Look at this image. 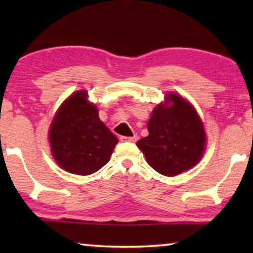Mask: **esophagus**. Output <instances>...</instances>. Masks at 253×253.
Segmentation results:
<instances>
[{
    "label": "esophagus",
    "instance_id": "34e87169",
    "mask_svg": "<svg viewBox=\"0 0 253 253\" xmlns=\"http://www.w3.org/2000/svg\"><path fill=\"white\" fill-rule=\"evenodd\" d=\"M121 141H130V143H134V141H137L138 137L134 134V136H131V137H126V136H122L120 138Z\"/></svg>",
    "mask_w": 253,
    "mask_h": 253
}]
</instances>
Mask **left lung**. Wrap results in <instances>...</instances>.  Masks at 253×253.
<instances>
[{
    "label": "left lung",
    "instance_id": "left-lung-1",
    "mask_svg": "<svg viewBox=\"0 0 253 253\" xmlns=\"http://www.w3.org/2000/svg\"><path fill=\"white\" fill-rule=\"evenodd\" d=\"M148 136L137 141L147 164L165 176L191 169L202 159L206 133L191 103L176 93H167L147 123Z\"/></svg>",
    "mask_w": 253,
    "mask_h": 253
}]
</instances>
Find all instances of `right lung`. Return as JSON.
I'll return each mask as SVG.
<instances>
[{"mask_svg":"<svg viewBox=\"0 0 253 253\" xmlns=\"http://www.w3.org/2000/svg\"><path fill=\"white\" fill-rule=\"evenodd\" d=\"M49 143L62 169L71 174L91 175L109 161L119 139L100 121L96 106L87 101V92L78 91L55 114Z\"/></svg>","mask_w":253,"mask_h":253,"instance_id":"right-lung-1","label":"right lung"}]
</instances>
